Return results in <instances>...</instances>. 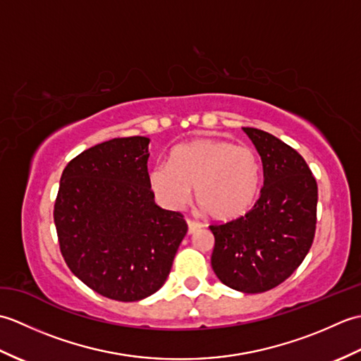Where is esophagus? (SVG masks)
Here are the masks:
<instances>
[{
    "mask_svg": "<svg viewBox=\"0 0 361 361\" xmlns=\"http://www.w3.org/2000/svg\"><path fill=\"white\" fill-rule=\"evenodd\" d=\"M186 221H188V233L189 234H194L198 231V229H202V224H198V221L189 220V219Z\"/></svg>",
    "mask_w": 361,
    "mask_h": 361,
    "instance_id": "obj_1",
    "label": "esophagus"
}]
</instances>
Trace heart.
I'll use <instances>...</instances> for the list:
<instances>
[{
    "label": "heart",
    "instance_id": "obj_1",
    "mask_svg": "<svg viewBox=\"0 0 361 361\" xmlns=\"http://www.w3.org/2000/svg\"><path fill=\"white\" fill-rule=\"evenodd\" d=\"M149 180L157 200L166 208L185 206L195 188L198 204L212 220L231 221L256 204L262 166L248 145L203 137L175 147L172 163L159 161Z\"/></svg>",
    "mask_w": 361,
    "mask_h": 361
}]
</instances>
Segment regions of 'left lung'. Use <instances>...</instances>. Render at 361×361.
I'll use <instances>...</instances> for the list:
<instances>
[{
  "label": "left lung",
  "mask_w": 361,
  "mask_h": 361,
  "mask_svg": "<svg viewBox=\"0 0 361 361\" xmlns=\"http://www.w3.org/2000/svg\"><path fill=\"white\" fill-rule=\"evenodd\" d=\"M264 166V188L252 209L211 225V265L217 278L242 293H262L286 281L312 247L318 186L304 158L278 137L243 127Z\"/></svg>",
  "instance_id": "1"
}]
</instances>
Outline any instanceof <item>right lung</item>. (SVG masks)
Masks as SVG:
<instances>
[{"label": "right lung", "instance_id": "obj_1", "mask_svg": "<svg viewBox=\"0 0 361 361\" xmlns=\"http://www.w3.org/2000/svg\"><path fill=\"white\" fill-rule=\"evenodd\" d=\"M145 136L114 137L71 159L54 204L60 251L96 293L133 302L155 293L188 233L180 212L159 208Z\"/></svg>", "mask_w": 361, "mask_h": 361}]
</instances>
